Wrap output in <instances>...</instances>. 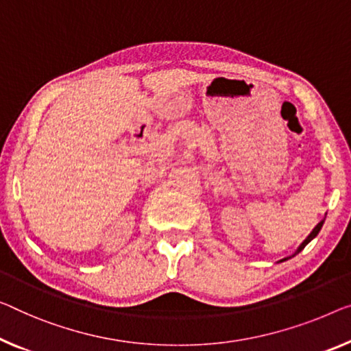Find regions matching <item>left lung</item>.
I'll list each match as a JSON object with an SVG mask.
<instances>
[{
	"instance_id": "1",
	"label": "left lung",
	"mask_w": 351,
	"mask_h": 351,
	"mask_svg": "<svg viewBox=\"0 0 351 351\" xmlns=\"http://www.w3.org/2000/svg\"><path fill=\"white\" fill-rule=\"evenodd\" d=\"M323 222H325V219H323V221H320V222H318V223H317V227H315V228H313V230H312V232H311V234H309V237H307V238L304 239V241H302V243H301V245H300V247H298V250H296V252H295V254H293V255H291V257H295V255H296V254H300V252H301V250H302V249H304V247H306V245H307V244H309V243L312 241V239L317 237V234H318V232H320V230H322V227H323ZM291 257H287V258H284V260H280V261H285V260H289V258H291Z\"/></svg>"
}]
</instances>
